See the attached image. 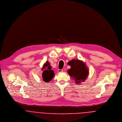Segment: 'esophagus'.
Here are the masks:
<instances>
[{
	"label": "esophagus",
	"instance_id": "esophagus-1",
	"mask_svg": "<svg viewBox=\"0 0 122 122\" xmlns=\"http://www.w3.org/2000/svg\"><path fill=\"white\" fill-rule=\"evenodd\" d=\"M63 72V70H58V73H62Z\"/></svg>",
	"mask_w": 122,
	"mask_h": 122
}]
</instances>
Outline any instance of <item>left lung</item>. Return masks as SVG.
<instances>
[{
  "label": "left lung",
  "mask_w": 122,
  "mask_h": 122,
  "mask_svg": "<svg viewBox=\"0 0 122 122\" xmlns=\"http://www.w3.org/2000/svg\"><path fill=\"white\" fill-rule=\"evenodd\" d=\"M68 64L71 68L67 71L68 74L75 80L76 84L85 82L89 75V70L86 63L83 61L73 59Z\"/></svg>",
  "instance_id": "8db88e82"
}]
</instances>
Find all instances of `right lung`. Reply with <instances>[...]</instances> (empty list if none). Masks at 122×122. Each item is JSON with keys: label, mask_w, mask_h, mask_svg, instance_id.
Returning a JSON list of instances; mask_svg holds the SVG:
<instances>
[{"label": "right lung", "mask_w": 122, "mask_h": 122, "mask_svg": "<svg viewBox=\"0 0 122 122\" xmlns=\"http://www.w3.org/2000/svg\"><path fill=\"white\" fill-rule=\"evenodd\" d=\"M52 67L51 66L49 61H46L45 63L41 70L43 71L42 77L44 81L46 83L49 82L54 76V71L51 70Z\"/></svg>", "instance_id": "right-lung-1"}]
</instances>
